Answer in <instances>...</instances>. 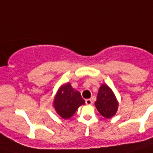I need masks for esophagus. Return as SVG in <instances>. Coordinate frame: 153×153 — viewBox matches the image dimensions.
I'll return each mask as SVG.
<instances>
[{
  "instance_id": "1",
  "label": "esophagus",
  "mask_w": 153,
  "mask_h": 153,
  "mask_svg": "<svg viewBox=\"0 0 153 153\" xmlns=\"http://www.w3.org/2000/svg\"><path fill=\"white\" fill-rule=\"evenodd\" d=\"M85 102H86V105H91V104L93 103V101H92L90 99H87V100H85Z\"/></svg>"
}]
</instances>
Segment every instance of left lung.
<instances>
[{"instance_id":"obj_1","label":"left lung","mask_w":153,"mask_h":153,"mask_svg":"<svg viewBox=\"0 0 153 153\" xmlns=\"http://www.w3.org/2000/svg\"><path fill=\"white\" fill-rule=\"evenodd\" d=\"M95 105L99 113L106 119L113 117L118 109V102L113 91L104 84L99 90Z\"/></svg>"}]
</instances>
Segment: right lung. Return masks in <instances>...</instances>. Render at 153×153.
<instances>
[{"instance_id":"1","label":"right lung","mask_w":153,"mask_h":153,"mask_svg":"<svg viewBox=\"0 0 153 153\" xmlns=\"http://www.w3.org/2000/svg\"><path fill=\"white\" fill-rule=\"evenodd\" d=\"M84 103L85 101L80 93L74 90L70 83H67L58 90L53 106L60 117L69 119L75 113L79 106Z\"/></svg>"}]
</instances>
